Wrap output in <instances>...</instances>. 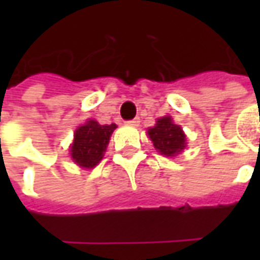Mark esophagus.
Segmentation results:
<instances>
[{"label": "esophagus", "instance_id": "obj_1", "mask_svg": "<svg viewBox=\"0 0 260 260\" xmlns=\"http://www.w3.org/2000/svg\"><path fill=\"white\" fill-rule=\"evenodd\" d=\"M139 118H134V119H131V121H126V125H132V126H138L139 125Z\"/></svg>", "mask_w": 260, "mask_h": 260}]
</instances>
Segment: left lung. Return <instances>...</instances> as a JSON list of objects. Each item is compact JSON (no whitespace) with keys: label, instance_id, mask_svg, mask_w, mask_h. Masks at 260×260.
Returning a JSON list of instances; mask_svg holds the SVG:
<instances>
[{"label":"left lung","instance_id":"8db88e82","mask_svg":"<svg viewBox=\"0 0 260 260\" xmlns=\"http://www.w3.org/2000/svg\"><path fill=\"white\" fill-rule=\"evenodd\" d=\"M147 135L153 146L166 157H174L186 147V136L180 125L174 124L173 118L161 117L156 121L153 128L147 129Z\"/></svg>","mask_w":260,"mask_h":260}]
</instances>
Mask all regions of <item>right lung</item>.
<instances>
[{"mask_svg": "<svg viewBox=\"0 0 260 260\" xmlns=\"http://www.w3.org/2000/svg\"><path fill=\"white\" fill-rule=\"evenodd\" d=\"M117 128L115 124L100 125L94 119H89L80 125L74 134L71 145V157L82 169H94L104 156L110 136Z\"/></svg>", "mask_w": 260, "mask_h": 260, "instance_id": "add662e5", "label": "right lung"}]
</instances>
